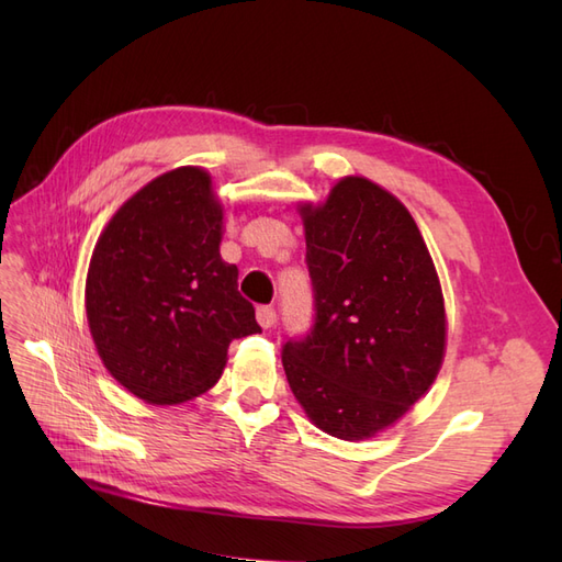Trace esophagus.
Returning a JSON list of instances; mask_svg holds the SVG:
<instances>
[{
    "label": "esophagus",
    "instance_id": "34e87169",
    "mask_svg": "<svg viewBox=\"0 0 562 562\" xmlns=\"http://www.w3.org/2000/svg\"><path fill=\"white\" fill-rule=\"evenodd\" d=\"M255 318H258V323L265 330H269V328L277 326V310L274 307H258V312H255Z\"/></svg>",
    "mask_w": 562,
    "mask_h": 562
}]
</instances>
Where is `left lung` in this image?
I'll return each mask as SVG.
<instances>
[{
	"instance_id": "left-lung-1",
	"label": "left lung",
	"mask_w": 562,
	"mask_h": 562,
	"mask_svg": "<svg viewBox=\"0 0 562 562\" xmlns=\"http://www.w3.org/2000/svg\"><path fill=\"white\" fill-rule=\"evenodd\" d=\"M316 323L283 347L293 396L328 436L368 440L427 394L443 366L446 300L403 203L363 176L300 201Z\"/></svg>"
}]
</instances>
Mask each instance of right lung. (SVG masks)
<instances>
[{
  "label": "right lung",
  "instance_id": "obj_1",
  "mask_svg": "<svg viewBox=\"0 0 562 562\" xmlns=\"http://www.w3.org/2000/svg\"><path fill=\"white\" fill-rule=\"evenodd\" d=\"M225 206L201 166L140 187L100 232L87 274V321L100 361L133 396L178 405L209 391L234 337L260 333L220 255Z\"/></svg>",
  "mask_w": 562,
  "mask_h": 562
}]
</instances>
